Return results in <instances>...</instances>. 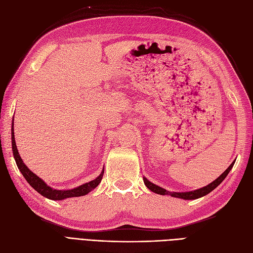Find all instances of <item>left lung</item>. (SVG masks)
Here are the masks:
<instances>
[{"instance_id":"left-lung-1","label":"left lung","mask_w":253,"mask_h":253,"mask_svg":"<svg viewBox=\"0 0 253 253\" xmlns=\"http://www.w3.org/2000/svg\"><path fill=\"white\" fill-rule=\"evenodd\" d=\"M234 163H235V160L230 166L227 168V170L223 174H220L215 180H213L211 183H209L208 186L200 188V189L194 190V191H189V192H173V191L171 192V191H168V190H166V189H164L162 187L155 185V183L151 182L148 178H145L144 176H143V182H144V185L147 186V188L149 190H151L152 192H154L156 194L169 195V196L176 197V198H181V200H186V201L196 200V198H200V197H203V196H205L207 194H209L211 191H213L217 186H219L220 183H221V181H223L226 178V176L229 174V172L231 171Z\"/></svg>"}]
</instances>
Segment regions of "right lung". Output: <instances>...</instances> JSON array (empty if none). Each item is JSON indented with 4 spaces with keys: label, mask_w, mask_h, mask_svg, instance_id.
<instances>
[{
    "label": "right lung",
    "mask_w": 253,
    "mask_h": 253,
    "mask_svg": "<svg viewBox=\"0 0 253 253\" xmlns=\"http://www.w3.org/2000/svg\"><path fill=\"white\" fill-rule=\"evenodd\" d=\"M11 143H12V152H13V157L14 160H16L17 166L19 168L20 172L22 175L24 176V178L27 180V182L32 186L38 193H40L42 196L48 198V200L51 201H63L66 200V198L70 197H78V196H83L89 193L90 191H93L99 183H100L102 177H103V173H104V168L102 169L100 175L97 176V177L94 180H90L88 182L83 183V185L76 187L74 189L70 190H58V189H53L49 187L46 182H45L42 178H40L39 176L36 175L34 172L30 171L27 166L23 163V160L19 154L18 149H17V144L16 140H14V132H13V119L11 122Z\"/></svg>",
    "instance_id": "1"
}]
</instances>
